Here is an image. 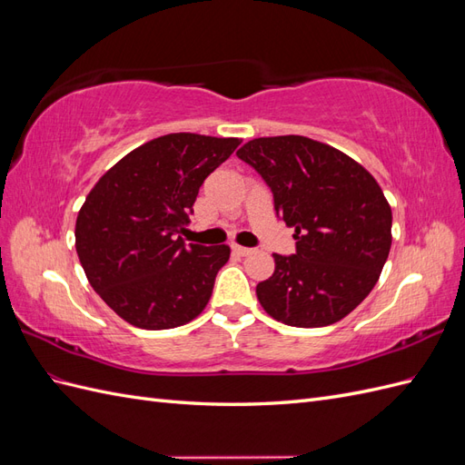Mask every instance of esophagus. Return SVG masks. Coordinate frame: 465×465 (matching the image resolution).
Wrapping results in <instances>:
<instances>
[{
    "mask_svg": "<svg viewBox=\"0 0 465 465\" xmlns=\"http://www.w3.org/2000/svg\"><path fill=\"white\" fill-rule=\"evenodd\" d=\"M232 252L234 254H238V256H248V254H252V248H246V246H238V244H232Z\"/></svg>",
    "mask_w": 465,
    "mask_h": 465,
    "instance_id": "34e87169",
    "label": "esophagus"
}]
</instances>
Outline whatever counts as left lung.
Returning <instances> with one entry per match:
<instances>
[{
    "label": "left lung",
    "instance_id": "1",
    "mask_svg": "<svg viewBox=\"0 0 465 465\" xmlns=\"http://www.w3.org/2000/svg\"><path fill=\"white\" fill-rule=\"evenodd\" d=\"M236 154L272 188L297 241V254H273V275L256 287L263 311L294 328L330 326L353 312L391 246V207L374 176L304 135L256 137Z\"/></svg>",
    "mask_w": 465,
    "mask_h": 465
}]
</instances>
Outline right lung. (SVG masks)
Listing matches in <instances>:
<instances>
[{
  "label": "right lung",
  "mask_w": 465,
  "mask_h": 465,
  "mask_svg": "<svg viewBox=\"0 0 465 465\" xmlns=\"http://www.w3.org/2000/svg\"><path fill=\"white\" fill-rule=\"evenodd\" d=\"M238 137L166 134L135 147L98 178L75 221V250L91 287L122 320L171 330L198 318L229 262L227 244L176 236L203 180Z\"/></svg>",
  "instance_id": "add662e5"
}]
</instances>
